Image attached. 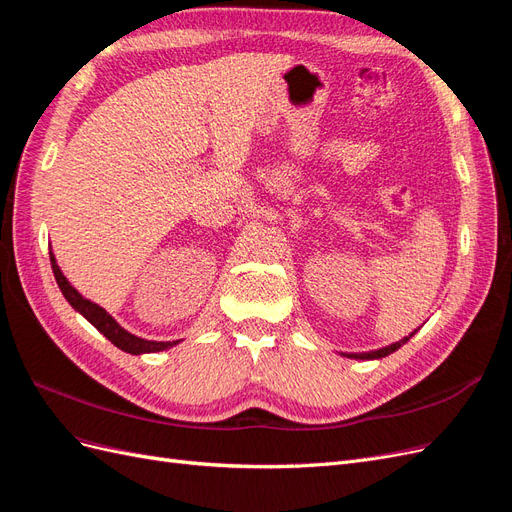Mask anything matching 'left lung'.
I'll list each match as a JSON object with an SVG mask.
<instances>
[{"label":"left lung","mask_w":512,"mask_h":512,"mask_svg":"<svg viewBox=\"0 0 512 512\" xmlns=\"http://www.w3.org/2000/svg\"><path fill=\"white\" fill-rule=\"evenodd\" d=\"M416 331H412L408 337H404V339H399V342H395V344H391V346H384V348H380V350H371V352H359V354H348V359H363V361H374V359H382V356H389L391 352H395V350H399L401 346H404L408 339L414 335ZM346 356V354H344Z\"/></svg>","instance_id":"obj_1"}]
</instances>
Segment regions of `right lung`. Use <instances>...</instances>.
I'll use <instances>...</instances> for the list:
<instances>
[{"mask_svg":"<svg viewBox=\"0 0 512 512\" xmlns=\"http://www.w3.org/2000/svg\"><path fill=\"white\" fill-rule=\"evenodd\" d=\"M51 267H53V273H55L57 286H59L61 294L66 297V301L83 318H87L91 324H94V327L108 339V342L115 344L119 350L128 352V354H147V352H162V350H168V348H173V346L179 344V339H177V342H149V339H143V337H136V335L128 333L111 314L106 312V309H102L94 301L85 299L83 294L66 280V275L61 273L53 252H51Z\"/></svg>","mask_w":512,"mask_h":512,"instance_id":"obj_1","label":"right lung"}]
</instances>
